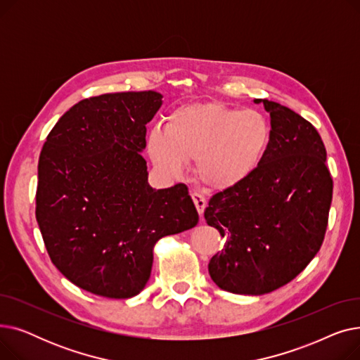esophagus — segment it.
Listing matches in <instances>:
<instances>
[{"label":"esophagus","instance_id":"esophagus-1","mask_svg":"<svg viewBox=\"0 0 360 360\" xmlns=\"http://www.w3.org/2000/svg\"><path fill=\"white\" fill-rule=\"evenodd\" d=\"M193 201H194V204H195V207H197L198 214L202 216V213H204V210H205V205H207L205 198H204L201 194L194 193V194H193Z\"/></svg>","mask_w":360,"mask_h":360}]
</instances>
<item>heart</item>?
<instances>
[{
	"mask_svg": "<svg viewBox=\"0 0 360 360\" xmlns=\"http://www.w3.org/2000/svg\"><path fill=\"white\" fill-rule=\"evenodd\" d=\"M273 129L264 113L223 103H190L170 112L165 128L147 134L148 156L159 172L181 176L197 160L200 181L226 191L247 182L266 159Z\"/></svg>",
	"mask_w": 360,
	"mask_h": 360,
	"instance_id": "b5f03b06",
	"label": "heart"
}]
</instances>
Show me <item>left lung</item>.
I'll use <instances>...</instances> for the list:
<instances>
[{"mask_svg":"<svg viewBox=\"0 0 360 360\" xmlns=\"http://www.w3.org/2000/svg\"><path fill=\"white\" fill-rule=\"evenodd\" d=\"M273 129L266 159L247 182L213 195L205 221L226 238L209 262L216 285L236 295H264L288 285L324 240L333 198L327 151L299 113L267 99Z\"/></svg>","mask_w":360,"mask_h":360,"instance_id":"8db88e82","label":"left lung"}]
</instances>
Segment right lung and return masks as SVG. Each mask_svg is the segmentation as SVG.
Returning <instances> with one entry per match:
<instances>
[{
  "label": "right lung",
  "instance_id": "1",
  "mask_svg": "<svg viewBox=\"0 0 360 360\" xmlns=\"http://www.w3.org/2000/svg\"><path fill=\"white\" fill-rule=\"evenodd\" d=\"M162 98L148 90L83 99L42 147L36 220L53 266L90 293L139 295L150 278L153 245L198 223L186 185L148 184L146 124Z\"/></svg>",
  "mask_w": 360,
  "mask_h": 360
}]
</instances>
